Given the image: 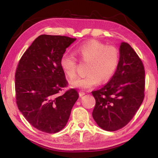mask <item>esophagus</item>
<instances>
[{"label":"esophagus","mask_w":158,"mask_h":158,"mask_svg":"<svg viewBox=\"0 0 158 158\" xmlns=\"http://www.w3.org/2000/svg\"><path fill=\"white\" fill-rule=\"evenodd\" d=\"M79 96H82L85 94V93L84 92H83V91H80V92H79Z\"/></svg>","instance_id":"obj_1"}]
</instances>
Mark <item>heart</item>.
<instances>
[{
  "label": "heart",
  "instance_id": "1",
  "mask_svg": "<svg viewBox=\"0 0 158 158\" xmlns=\"http://www.w3.org/2000/svg\"><path fill=\"white\" fill-rule=\"evenodd\" d=\"M76 53L85 63H88V75L77 77L70 81L74 88L89 89L100 83L109 81L114 75L119 66L120 53L114 45H106L97 41H91L77 49ZM60 64L62 70L70 78L77 75V60L70 53L61 57Z\"/></svg>",
  "mask_w": 158,
  "mask_h": 158
}]
</instances>
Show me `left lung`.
<instances>
[{
  "mask_svg": "<svg viewBox=\"0 0 158 158\" xmlns=\"http://www.w3.org/2000/svg\"><path fill=\"white\" fill-rule=\"evenodd\" d=\"M120 59L115 73L102 88L92 92L96 100L92 117L106 131H116L128 123L145 97V68L127 43L120 45Z\"/></svg>",
  "mask_w": 158,
  "mask_h": 158,
  "instance_id": "8db88e82",
  "label": "left lung"
}]
</instances>
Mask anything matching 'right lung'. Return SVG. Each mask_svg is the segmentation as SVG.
Returning <instances> with one entry per match:
<instances>
[{"label":"right lung","instance_id":"add662e5","mask_svg":"<svg viewBox=\"0 0 158 158\" xmlns=\"http://www.w3.org/2000/svg\"><path fill=\"white\" fill-rule=\"evenodd\" d=\"M75 40L66 36L40 35L16 68L17 105L26 119L43 132L56 133L64 128L79 98L73 88L60 93L68 81L60 61Z\"/></svg>","mask_w":158,"mask_h":158}]
</instances>
